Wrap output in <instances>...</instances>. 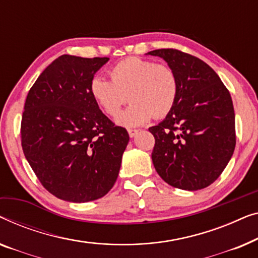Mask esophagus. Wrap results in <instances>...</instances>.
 I'll return each instance as SVG.
<instances>
[{
  "instance_id": "esophagus-1",
  "label": "esophagus",
  "mask_w": 258,
  "mask_h": 258,
  "mask_svg": "<svg viewBox=\"0 0 258 258\" xmlns=\"http://www.w3.org/2000/svg\"><path fill=\"white\" fill-rule=\"evenodd\" d=\"M138 133H139V131H138V130H128V136L131 138H134Z\"/></svg>"
}]
</instances>
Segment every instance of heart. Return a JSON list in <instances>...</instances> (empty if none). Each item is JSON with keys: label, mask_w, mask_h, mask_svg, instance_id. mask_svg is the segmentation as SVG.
I'll return each mask as SVG.
<instances>
[{"label": "heart", "mask_w": 258, "mask_h": 258, "mask_svg": "<svg viewBox=\"0 0 258 258\" xmlns=\"http://www.w3.org/2000/svg\"><path fill=\"white\" fill-rule=\"evenodd\" d=\"M111 81L92 78L90 91L108 117H117L128 99L132 104L117 122L126 127L146 124L152 117L164 118L175 106L180 85L172 68L139 57H128L110 70Z\"/></svg>", "instance_id": "heart-1"}]
</instances>
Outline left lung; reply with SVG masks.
<instances>
[{
    "label": "left lung",
    "instance_id": "1",
    "mask_svg": "<svg viewBox=\"0 0 258 258\" xmlns=\"http://www.w3.org/2000/svg\"><path fill=\"white\" fill-rule=\"evenodd\" d=\"M158 56L172 68L180 85L173 111L150 127L155 138L152 161L161 179L183 190L208 187L233 157L235 112L230 93L215 71L176 49H159Z\"/></svg>",
    "mask_w": 258,
    "mask_h": 258
}]
</instances>
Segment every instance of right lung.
<instances>
[{"instance_id": "add662e5", "label": "right lung", "mask_w": 258, "mask_h": 258, "mask_svg": "<svg viewBox=\"0 0 258 258\" xmlns=\"http://www.w3.org/2000/svg\"><path fill=\"white\" fill-rule=\"evenodd\" d=\"M110 58L63 55L32 85L22 115V148L48 191L69 202L106 195L130 137L93 99L90 84Z\"/></svg>"}]
</instances>
